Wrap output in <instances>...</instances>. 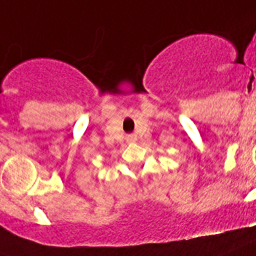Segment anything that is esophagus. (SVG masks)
<instances>
[{
  "label": "esophagus",
  "mask_w": 256,
  "mask_h": 256,
  "mask_svg": "<svg viewBox=\"0 0 256 256\" xmlns=\"http://www.w3.org/2000/svg\"><path fill=\"white\" fill-rule=\"evenodd\" d=\"M126 142H134L137 140V137L134 134H130V136H126Z\"/></svg>",
  "instance_id": "obj_1"
}]
</instances>
